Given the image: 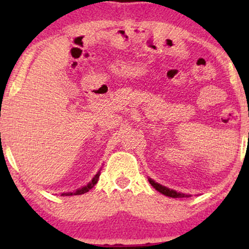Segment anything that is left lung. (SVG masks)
Segmentation results:
<instances>
[{
	"label": "left lung",
	"mask_w": 249,
	"mask_h": 249,
	"mask_svg": "<svg viewBox=\"0 0 249 249\" xmlns=\"http://www.w3.org/2000/svg\"><path fill=\"white\" fill-rule=\"evenodd\" d=\"M148 181H149V183H151L153 187H154L156 190H158V192H160V193L163 194V195H165V196L172 197V198H180V197H189L190 196V195H185V194H181V193H177L176 190L166 188V187L160 185V183H158V182H155L154 180H152L151 178L148 179Z\"/></svg>",
	"instance_id": "obj_1"
}]
</instances>
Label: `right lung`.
I'll list each match as a JSON object with an SVG mask.
<instances>
[{
  "instance_id": "add662e5",
  "label": "right lung",
  "mask_w": 249,
  "mask_h": 249,
  "mask_svg": "<svg viewBox=\"0 0 249 249\" xmlns=\"http://www.w3.org/2000/svg\"><path fill=\"white\" fill-rule=\"evenodd\" d=\"M100 171L97 172V175L94 177L93 179H91V181L89 182V183H87L86 186H84V187H81V188H79V189H77L76 192L74 193H63L62 194V196H71V195H81V194H85V193H87V192H89V190L93 188V187L96 185L97 183V181H98V178H100Z\"/></svg>"
}]
</instances>
